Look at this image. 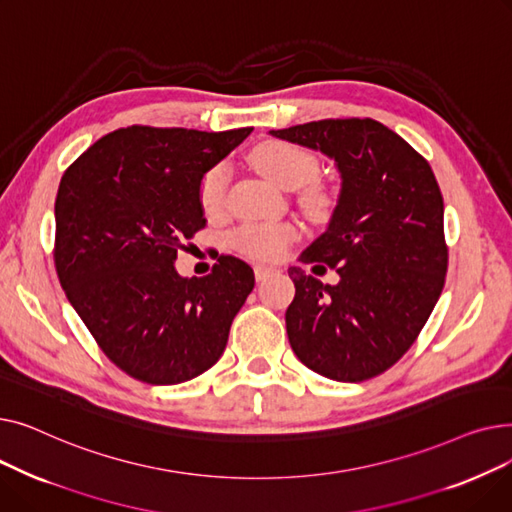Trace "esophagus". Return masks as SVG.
Returning <instances> with one entry per match:
<instances>
[{"label":"esophagus","instance_id":"1","mask_svg":"<svg viewBox=\"0 0 512 512\" xmlns=\"http://www.w3.org/2000/svg\"><path fill=\"white\" fill-rule=\"evenodd\" d=\"M278 270L276 267H270V265H255V278H257V282H261V280H265V278H270L272 274H276Z\"/></svg>","mask_w":512,"mask_h":512}]
</instances>
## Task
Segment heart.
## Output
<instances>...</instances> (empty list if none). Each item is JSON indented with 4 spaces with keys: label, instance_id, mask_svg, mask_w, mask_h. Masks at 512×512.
<instances>
[{
    "label": "heart",
    "instance_id": "obj_1",
    "mask_svg": "<svg viewBox=\"0 0 512 512\" xmlns=\"http://www.w3.org/2000/svg\"><path fill=\"white\" fill-rule=\"evenodd\" d=\"M251 161L263 176L282 188H300L303 185L301 201L307 209L315 213L328 209L330 195L324 186L313 180L319 164L307 149L284 141H267L251 151ZM228 178L230 174L224 164H215L203 174L199 201L207 215H215L224 209ZM297 236V226L286 222H251L234 232L232 247L251 259L276 261L297 240Z\"/></svg>",
    "mask_w": 512,
    "mask_h": 512
}]
</instances>
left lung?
Listing matches in <instances>:
<instances>
[{
  "label": "left lung",
  "mask_w": 512,
  "mask_h": 512,
  "mask_svg": "<svg viewBox=\"0 0 512 512\" xmlns=\"http://www.w3.org/2000/svg\"><path fill=\"white\" fill-rule=\"evenodd\" d=\"M272 134L328 155L342 178L328 230L299 257L328 263L340 282L321 284L290 267L292 351L336 382L375 378L409 351L444 288L448 249L436 176L405 139L371 118Z\"/></svg>",
  "instance_id": "1"
}]
</instances>
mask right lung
Here are the masks:
<instances>
[{
    "instance_id": "1",
    "label": "right lung",
    "mask_w": 512,
    "mask_h": 512,
    "mask_svg": "<svg viewBox=\"0 0 512 512\" xmlns=\"http://www.w3.org/2000/svg\"><path fill=\"white\" fill-rule=\"evenodd\" d=\"M251 130L118 128L62 176L53 249L60 284L105 357L134 380L182 384L224 353L253 270L220 255L211 274L182 278L174 261L205 228L203 174Z\"/></svg>"
}]
</instances>
